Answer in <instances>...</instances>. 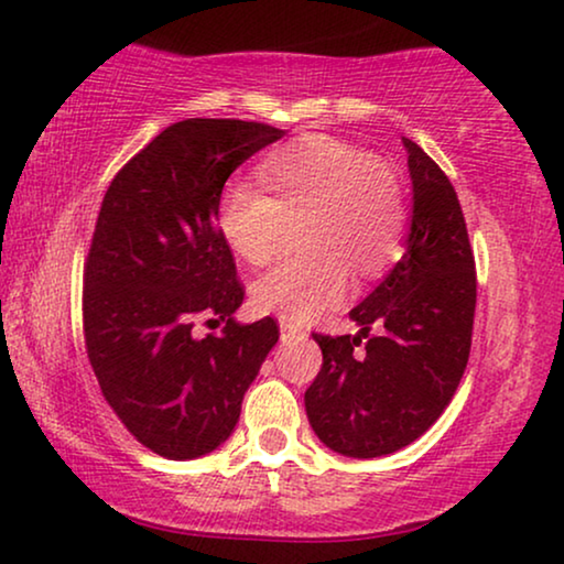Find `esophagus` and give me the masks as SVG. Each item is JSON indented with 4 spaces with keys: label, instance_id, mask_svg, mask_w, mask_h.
<instances>
[{
    "label": "esophagus",
    "instance_id": "34e87169",
    "mask_svg": "<svg viewBox=\"0 0 564 564\" xmlns=\"http://www.w3.org/2000/svg\"><path fill=\"white\" fill-rule=\"evenodd\" d=\"M280 334H282V338H305L307 336L305 330L297 326V323H292L288 318H280Z\"/></svg>",
    "mask_w": 564,
    "mask_h": 564
}]
</instances>
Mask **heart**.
<instances>
[{
	"label": "heart",
	"instance_id": "heart-1",
	"mask_svg": "<svg viewBox=\"0 0 564 564\" xmlns=\"http://www.w3.org/2000/svg\"><path fill=\"white\" fill-rule=\"evenodd\" d=\"M259 186L230 182L215 207V228L238 259L259 267L274 257L282 220H295L300 257L251 284L259 311L311 321L341 303L349 274L375 280L398 259L408 234L400 176L359 145L311 133L267 153Z\"/></svg>",
	"mask_w": 564,
	"mask_h": 564
}]
</instances>
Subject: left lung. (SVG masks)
Segmentation results:
<instances>
[{
	"label": "left lung",
	"instance_id": "8db88e82",
	"mask_svg": "<svg viewBox=\"0 0 564 564\" xmlns=\"http://www.w3.org/2000/svg\"><path fill=\"white\" fill-rule=\"evenodd\" d=\"M403 143L413 180L403 259L349 313L357 336L313 334L323 367L305 390L307 421L344 457H382L426 434L457 392L473 346L477 274L457 192L419 143ZM372 325L383 328L377 337L368 336Z\"/></svg>",
	"mask_w": 564,
	"mask_h": 564
}]
</instances>
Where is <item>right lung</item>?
Returning <instances> with one entry per match:
<instances>
[{"mask_svg": "<svg viewBox=\"0 0 564 564\" xmlns=\"http://www.w3.org/2000/svg\"><path fill=\"white\" fill-rule=\"evenodd\" d=\"M264 122H174L115 174L84 261V344L122 426L166 459H195L234 434L243 392L280 338L274 318L234 321V253L215 228L226 180L282 138ZM220 319V335L194 323Z\"/></svg>", "mask_w": 564, "mask_h": 564, "instance_id": "obj_1", "label": "right lung"}]
</instances>
